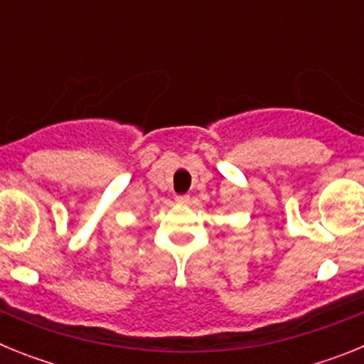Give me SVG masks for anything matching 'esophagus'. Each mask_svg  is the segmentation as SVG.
<instances>
[{"instance_id": "esophagus-1", "label": "esophagus", "mask_w": 364, "mask_h": 364, "mask_svg": "<svg viewBox=\"0 0 364 364\" xmlns=\"http://www.w3.org/2000/svg\"><path fill=\"white\" fill-rule=\"evenodd\" d=\"M175 202H176V204H188L189 195H176Z\"/></svg>"}]
</instances>
